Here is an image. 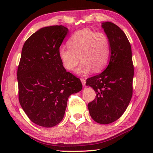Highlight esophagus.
Listing matches in <instances>:
<instances>
[{
	"mask_svg": "<svg viewBox=\"0 0 153 153\" xmlns=\"http://www.w3.org/2000/svg\"><path fill=\"white\" fill-rule=\"evenodd\" d=\"M80 80H81V82L82 83V85L84 86L85 85H86V80L84 78H80Z\"/></svg>",
	"mask_w": 153,
	"mask_h": 153,
	"instance_id": "1",
	"label": "esophagus"
}]
</instances>
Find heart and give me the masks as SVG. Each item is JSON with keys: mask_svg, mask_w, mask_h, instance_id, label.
Returning <instances> with one entry per match:
<instances>
[{"mask_svg": "<svg viewBox=\"0 0 153 153\" xmlns=\"http://www.w3.org/2000/svg\"><path fill=\"white\" fill-rule=\"evenodd\" d=\"M67 45L69 48L61 47L58 52L61 63L67 71H74L80 59L82 63L77 70L80 74H86L92 69L99 72L109 61L111 42L102 32H96L89 28L80 30L71 36Z\"/></svg>", "mask_w": 153, "mask_h": 153, "instance_id": "b5f03b06", "label": "heart"}]
</instances>
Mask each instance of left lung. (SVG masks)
<instances>
[{"mask_svg":"<svg viewBox=\"0 0 153 153\" xmlns=\"http://www.w3.org/2000/svg\"><path fill=\"white\" fill-rule=\"evenodd\" d=\"M102 27L111 42L109 63L101 74L87 79L86 84L97 93L88 104L90 116L98 123L108 124L123 115L130 102L134 65L130 43L123 30L109 22Z\"/></svg>","mask_w":153,"mask_h":153,"instance_id":"obj_1","label":"left lung"}]
</instances>
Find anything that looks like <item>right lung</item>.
<instances>
[{"label": "right lung", "mask_w": 153, "mask_h": 153, "mask_svg": "<svg viewBox=\"0 0 153 153\" xmlns=\"http://www.w3.org/2000/svg\"><path fill=\"white\" fill-rule=\"evenodd\" d=\"M67 32L63 25H53L33 33L24 43L18 66L20 105L33 123L45 128L61 122L69 97L82 88L59 56Z\"/></svg>", "instance_id": "1"}]
</instances>
